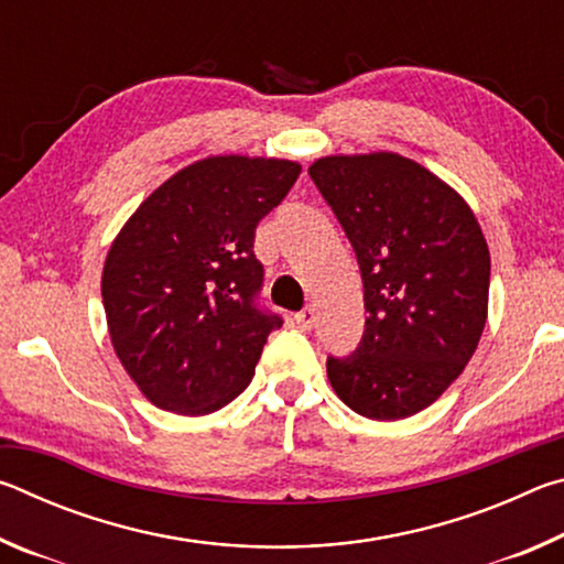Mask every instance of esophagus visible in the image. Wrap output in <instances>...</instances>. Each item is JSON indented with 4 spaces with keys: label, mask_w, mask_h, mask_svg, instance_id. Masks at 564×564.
Returning <instances> with one entry per match:
<instances>
[{
    "label": "esophagus",
    "mask_w": 564,
    "mask_h": 564,
    "mask_svg": "<svg viewBox=\"0 0 564 564\" xmlns=\"http://www.w3.org/2000/svg\"><path fill=\"white\" fill-rule=\"evenodd\" d=\"M293 318H295V323H299L301 330H311L313 326H316V311H313L311 305H305V308L295 313Z\"/></svg>",
    "instance_id": "esophagus-1"
}]
</instances>
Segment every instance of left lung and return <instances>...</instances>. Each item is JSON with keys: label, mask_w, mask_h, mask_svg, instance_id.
<instances>
[{"label": "left lung", "mask_w": 564, "mask_h": 564, "mask_svg": "<svg viewBox=\"0 0 564 564\" xmlns=\"http://www.w3.org/2000/svg\"><path fill=\"white\" fill-rule=\"evenodd\" d=\"M356 251L366 330L328 380L362 417L400 420L443 395L488 318L490 253L455 191L398 154L328 156L308 169Z\"/></svg>", "instance_id": "left-lung-1"}]
</instances>
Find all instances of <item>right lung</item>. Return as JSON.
I'll list each match as a JSON object with an SVG mask.
<instances>
[{
  "label": "right lung",
  "instance_id": "right-lung-1",
  "mask_svg": "<svg viewBox=\"0 0 564 564\" xmlns=\"http://www.w3.org/2000/svg\"><path fill=\"white\" fill-rule=\"evenodd\" d=\"M301 166L212 156L164 181L111 243L101 275L113 350L151 403L206 415L253 378L283 318L261 303L256 226Z\"/></svg>",
  "mask_w": 564,
  "mask_h": 564
}]
</instances>
